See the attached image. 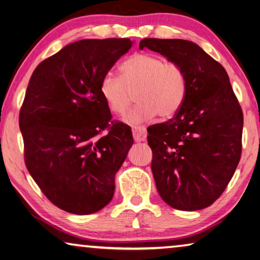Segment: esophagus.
Masks as SVG:
<instances>
[{
  "label": "esophagus",
  "instance_id": "34e87169",
  "mask_svg": "<svg viewBox=\"0 0 260 260\" xmlns=\"http://www.w3.org/2000/svg\"><path fill=\"white\" fill-rule=\"evenodd\" d=\"M132 133H133V138L135 140V142H142L146 139V131L144 127L141 126H134L132 128Z\"/></svg>",
  "mask_w": 260,
  "mask_h": 260
}]
</instances>
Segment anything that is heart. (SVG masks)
I'll return each instance as SVG.
<instances>
[{"label": "heart", "mask_w": 260, "mask_h": 260, "mask_svg": "<svg viewBox=\"0 0 260 260\" xmlns=\"http://www.w3.org/2000/svg\"><path fill=\"white\" fill-rule=\"evenodd\" d=\"M121 77L106 74L100 83V93L114 114L122 115L136 93L138 106L124 117L131 125L148 124L157 115L169 118L176 114L186 94V77L175 61L150 53H138L120 67Z\"/></svg>", "instance_id": "obj_1"}]
</instances>
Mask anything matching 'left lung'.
I'll use <instances>...</instances> for the list:
<instances>
[{
    "label": "left lung",
    "mask_w": 260,
    "mask_h": 260,
    "mask_svg": "<svg viewBox=\"0 0 260 260\" xmlns=\"http://www.w3.org/2000/svg\"><path fill=\"white\" fill-rule=\"evenodd\" d=\"M144 48L175 61L186 77L175 116L148 127L155 186L173 208H207L225 191L241 158L242 109L223 66L198 44L144 39Z\"/></svg>",
    "instance_id": "left-lung-1"
}]
</instances>
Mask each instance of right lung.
Returning <instances> with one entry per match:
<instances>
[{
  "label": "right lung",
  "instance_id": "right-lung-1",
  "mask_svg": "<svg viewBox=\"0 0 260 260\" xmlns=\"http://www.w3.org/2000/svg\"><path fill=\"white\" fill-rule=\"evenodd\" d=\"M132 44L77 41L42 61L28 84L19 114L26 167L52 204L70 214L109 204L133 144L131 127L111 120L100 93L101 79Z\"/></svg>",
  "mask_w": 260,
  "mask_h": 260
}]
</instances>
